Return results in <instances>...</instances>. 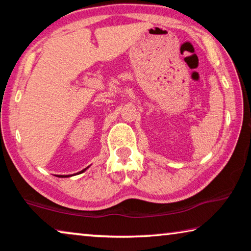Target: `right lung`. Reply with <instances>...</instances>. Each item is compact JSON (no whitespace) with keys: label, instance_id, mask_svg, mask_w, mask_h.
<instances>
[{"label":"right lung","instance_id":"right-lung-1","mask_svg":"<svg viewBox=\"0 0 251 251\" xmlns=\"http://www.w3.org/2000/svg\"><path fill=\"white\" fill-rule=\"evenodd\" d=\"M89 166H90V165H89ZM89 166H87L86 169H83L82 171H80V172H78V173H82V172H85V171H86L87 169H88ZM78 173H75V174H78ZM73 176H74V174H73ZM69 176H59V177H69Z\"/></svg>","mask_w":251,"mask_h":251}]
</instances>
